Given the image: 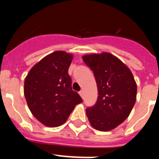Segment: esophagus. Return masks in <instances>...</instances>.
<instances>
[{
  "label": "esophagus",
  "instance_id": "1",
  "mask_svg": "<svg viewBox=\"0 0 159 159\" xmlns=\"http://www.w3.org/2000/svg\"><path fill=\"white\" fill-rule=\"evenodd\" d=\"M79 94H80V96L82 97V99H84V91H80V92H79Z\"/></svg>",
  "mask_w": 159,
  "mask_h": 159
}]
</instances>
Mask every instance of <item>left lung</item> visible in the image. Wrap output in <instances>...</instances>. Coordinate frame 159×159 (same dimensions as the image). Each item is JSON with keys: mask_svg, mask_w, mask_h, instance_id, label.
<instances>
[{"mask_svg": "<svg viewBox=\"0 0 159 159\" xmlns=\"http://www.w3.org/2000/svg\"><path fill=\"white\" fill-rule=\"evenodd\" d=\"M93 71L98 99L86 109L90 124L95 130L109 131L128 118L136 101L137 84L131 71L123 61L109 52L83 56Z\"/></svg>", "mask_w": 159, "mask_h": 159, "instance_id": "1", "label": "left lung"}]
</instances>
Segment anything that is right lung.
I'll return each mask as SVG.
<instances>
[{
  "label": "right lung",
  "instance_id": "right-lung-1",
  "mask_svg": "<svg viewBox=\"0 0 159 159\" xmlns=\"http://www.w3.org/2000/svg\"><path fill=\"white\" fill-rule=\"evenodd\" d=\"M72 60L71 53L56 51L36 63L25 77L24 93L28 107L46 127L64 124L83 101L71 88L68 68Z\"/></svg>",
  "mask_w": 159,
  "mask_h": 159
}]
</instances>
